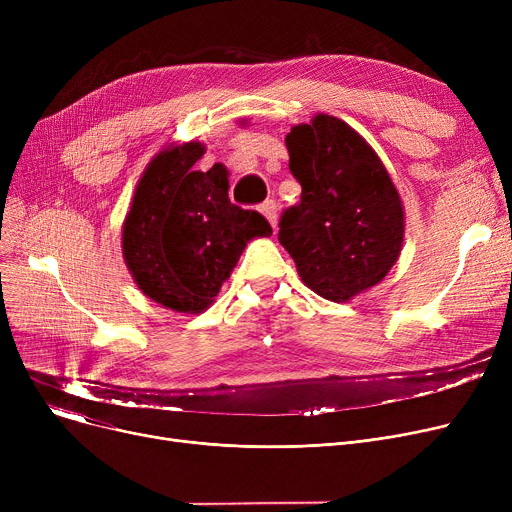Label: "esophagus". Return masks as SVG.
<instances>
[{"mask_svg":"<svg viewBox=\"0 0 512 512\" xmlns=\"http://www.w3.org/2000/svg\"><path fill=\"white\" fill-rule=\"evenodd\" d=\"M259 209L267 218V222L272 224V228H276V222H278V205H276V201L274 199H267V201H263L259 205Z\"/></svg>","mask_w":512,"mask_h":512,"instance_id":"obj_1","label":"esophagus"}]
</instances>
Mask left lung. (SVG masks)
<instances>
[{"label":"left lung","mask_w":512,"mask_h":512,"mask_svg":"<svg viewBox=\"0 0 512 512\" xmlns=\"http://www.w3.org/2000/svg\"><path fill=\"white\" fill-rule=\"evenodd\" d=\"M301 201L280 215V245L303 282L344 303L378 284L405 236L400 197L380 157L346 122L319 114L286 137Z\"/></svg>","instance_id":"left-lung-1"}]
</instances>
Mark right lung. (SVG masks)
Instances as JSON below:
<instances>
[{"label": "right lung", "mask_w": 512, "mask_h": 512, "mask_svg": "<svg viewBox=\"0 0 512 512\" xmlns=\"http://www.w3.org/2000/svg\"><path fill=\"white\" fill-rule=\"evenodd\" d=\"M201 143L161 151L145 170L124 222L122 251L134 282L155 303L205 311L253 236H270L259 211L228 197V172L195 170Z\"/></svg>", "instance_id": "1"}]
</instances>
